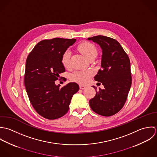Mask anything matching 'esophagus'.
I'll return each instance as SVG.
<instances>
[{
    "mask_svg": "<svg viewBox=\"0 0 157 157\" xmlns=\"http://www.w3.org/2000/svg\"><path fill=\"white\" fill-rule=\"evenodd\" d=\"M79 87H80V89H82V90L86 89V86H82V85H80Z\"/></svg>",
    "mask_w": 157,
    "mask_h": 157,
    "instance_id": "34e87169",
    "label": "esophagus"
}]
</instances>
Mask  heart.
Returning <instances> with one entry per match:
<instances>
[{
  "mask_svg": "<svg viewBox=\"0 0 157 157\" xmlns=\"http://www.w3.org/2000/svg\"><path fill=\"white\" fill-rule=\"evenodd\" d=\"M78 50L87 58L89 59L92 56H96V49L94 45L89 42H84L81 43L78 47ZM71 52L70 50H66L62 55L61 57V63L65 67H68L70 65ZM92 73L90 71H76L73 75L72 78L74 80L77 81L82 84L87 83L90 76H92Z\"/></svg>",
  "mask_w": 157,
  "mask_h": 157,
  "instance_id": "obj_1",
  "label": "heart"
}]
</instances>
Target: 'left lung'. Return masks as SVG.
<instances>
[{
    "label": "left lung",
    "mask_w": 157,
    "mask_h": 157,
    "mask_svg": "<svg viewBox=\"0 0 157 157\" xmlns=\"http://www.w3.org/2000/svg\"><path fill=\"white\" fill-rule=\"evenodd\" d=\"M87 40L98 44L102 50L101 69L94 79L104 87V89L96 91L94 98L90 99V106L95 113L110 117L123 108L130 90V60L120 44L114 39L99 35ZM92 87L96 90L94 86Z\"/></svg>",
    "instance_id": "obj_1"
}]
</instances>
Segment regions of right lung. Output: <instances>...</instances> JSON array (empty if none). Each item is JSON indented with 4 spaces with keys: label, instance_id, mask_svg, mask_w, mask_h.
I'll return each instance as SVG.
<instances>
[{
    "label": "right lung",
    "instance_id": "1",
    "mask_svg": "<svg viewBox=\"0 0 157 157\" xmlns=\"http://www.w3.org/2000/svg\"><path fill=\"white\" fill-rule=\"evenodd\" d=\"M75 39L54 38L40 41L29 55L24 84L33 108L42 117L55 120L67 113L72 96L79 89L76 82L63 88L55 81L65 71L61 57Z\"/></svg>",
    "mask_w": 157,
    "mask_h": 157
}]
</instances>
